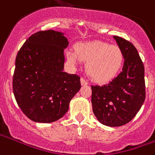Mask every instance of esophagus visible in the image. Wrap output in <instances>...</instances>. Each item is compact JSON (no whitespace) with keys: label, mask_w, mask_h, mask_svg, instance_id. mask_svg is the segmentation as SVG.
<instances>
[{"label":"esophagus","mask_w":155,"mask_h":155,"mask_svg":"<svg viewBox=\"0 0 155 155\" xmlns=\"http://www.w3.org/2000/svg\"><path fill=\"white\" fill-rule=\"evenodd\" d=\"M80 82H81V84H82V85H88V83L87 82L84 78H81V79H80Z\"/></svg>","instance_id":"esophagus-1"}]
</instances>
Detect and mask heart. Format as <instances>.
Listing matches in <instances>:
<instances>
[{
    "instance_id": "obj_1",
    "label": "heart",
    "mask_w": 155,
    "mask_h": 155,
    "mask_svg": "<svg viewBox=\"0 0 155 155\" xmlns=\"http://www.w3.org/2000/svg\"><path fill=\"white\" fill-rule=\"evenodd\" d=\"M66 56L73 65H77L80 60L86 61V73L92 80L99 83L114 79L122 68L124 60V53L119 46L102 41L78 44L75 51L67 50Z\"/></svg>"
}]
</instances>
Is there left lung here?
<instances>
[{
    "instance_id": "8db88e82",
    "label": "left lung",
    "mask_w": 155,
    "mask_h": 155,
    "mask_svg": "<svg viewBox=\"0 0 155 155\" xmlns=\"http://www.w3.org/2000/svg\"><path fill=\"white\" fill-rule=\"evenodd\" d=\"M113 37L124 56L122 71L105 85L91 86V101L99 122L119 127L133 120L145 101V68L133 44L120 36Z\"/></svg>"
}]
</instances>
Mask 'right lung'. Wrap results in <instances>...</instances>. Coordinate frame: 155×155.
Listing matches in <instances>:
<instances>
[{"label": "right lung", "mask_w": 155, "mask_h": 155, "mask_svg": "<svg viewBox=\"0 0 155 155\" xmlns=\"http://www.w3.org/2000/svg\"><path fill=\"white\" fill-rule=\"evenodd\" d=\"M68 44L64 33L40 31L31 35L18 53L13 92L20 109L34 122L61 119L81 88L78 75L63 71L64 49Z\"/></svg>", "instance_id": "obj_1"}]
</instances>
